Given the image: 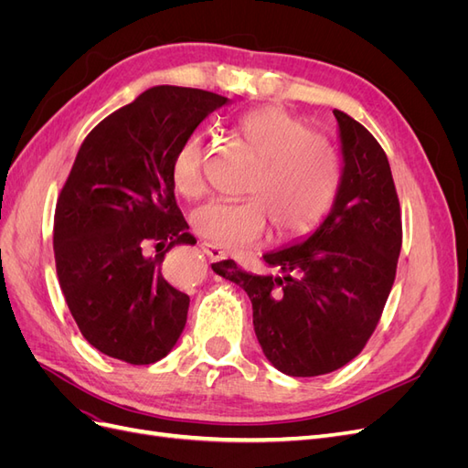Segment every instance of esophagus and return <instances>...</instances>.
<instances>
[{"mask_svg": "<svg viewBox=\"0 0 468 468\" xmlns=\"http://www.w3.org/2000/svg\"><path fill=\"white\" fill-rule=\"evenodd\" d=\"M201 250L205 251V256H207L208 260H212V261H220V260H224V251H222L220 248H217V246H212V244L203 242V244H201Z\"/></svg>", "mask_w": 468, "mask_h": 468, "instance_id": "obj_1", "label": "esophagus"}]
</instances>
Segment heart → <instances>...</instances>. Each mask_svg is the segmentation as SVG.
<instances>
[{"mask_svg": "<svg viewBox=\"0 0 468 468\" xmlns=\"http://www.w3.org/2000/svg\"><path fill=\"white\" fill-rule=\"evenodd\" d=\"M248 148L261 167L253 176L244 203L212 201L191 215L195 232L212 246L246 250L265 242L269 224L287 244L313 232L332 210L342 186L337 154L308 122L281 109H261L238 124ZM207 146L189 138L174 160L172 179L187 199L208 189Z\"/></svg>", "mask_w": 468, "mask_h": 468, "instance_id": "heart-1", "label": "heart"}]
</instances>
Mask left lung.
<instances>
[{"mask_svg": "<svg viewBox=\"0 0 468 468\" xmlns=\"http://www.w3.org/2000/svg\"><path fill=\"white\" fill-rule=\"evenodd\" d=\"M342 186L330 215L306 239L263 253L275 273L253 275L232 260L212 271L242 287L253 330L275 369L332 373L357 357L390 294L402 248L399 195L385 150L361 122L334 109Z\"/></svg>", "mask_w": 468, "mask_h": 468, "instance_id": "8db88e82", "label": "left lung"}]
</instances>
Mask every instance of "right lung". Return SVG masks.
<instances>
[{
    "instance_id": "add662e5",
    "label": "right lung",
    "mask_w": 468,
    "mask_h": 468,
    "mask_svg": "<svg viewBox=\"0 0 468 468\" xmlns=\"http://www.w3.org/2000/svg\"><path fill=\"white\" fill-rule=\"evenodd\" d=\"M203 90L155 86L83 140L56 203L54 260L80 332L109 357L150 365L174 349L189 296L164 277L174 246H195L176 203L172 167L212 111Z\"/></svg>"
}]
</instances>
